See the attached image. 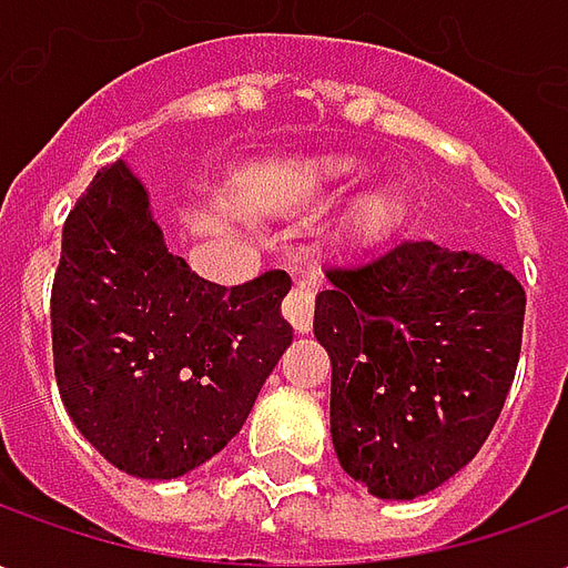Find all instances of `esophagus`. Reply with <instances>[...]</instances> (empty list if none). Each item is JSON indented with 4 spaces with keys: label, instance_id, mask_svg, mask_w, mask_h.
<instances>
[{
    "label": "esophagus",
    "instance_id": "1",
    "mask_svg": "<svg viewBox=\"0 0 568 568\" xmlns=\"http://www.w3.org/2000/svg\"><path fill=\"white\" fill-rule=\"evenodd\" d=\"M313 310H316V283L297 280L295 288L283 301V316L292 322L297 334H307L313 328Z\"/></svg>",
    "mask_w": 568,
    "mask_h": 568
}]
</instances>
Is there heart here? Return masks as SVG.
I'll list each match as a JSON object with an SVG mask.
<instances>
[{
    "mask_svg": "<svg viewBox=\"0 0 568 568\" xmlns=\"http://www.w3.org/2000/svg\"><path fill=\"white\" fill-rule=\"evenodd\" d=\"M371 166L362 158H328L313 166V179L316 182H328V185H346L356 182L368 173ZM407 210V200L402 187L395 185H377L371 187L368 194L353 203L349 219H346V236L358 243V246H374L383 243L402 224Z\"/></svg>",
    "mask_w": 568,
    "mask_h": 568,
    "instance_id": "b5f03b06",
    "label": "heart"
}]
</instances>
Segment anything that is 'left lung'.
I'll return each instance as SVG.
<instances>
[{
	"label": "left lung",
	"mask_w": 568,
	"mask_h": 568,
	"mask_svg": "<svg viewBox=\"0 0 568 568\" xmlns=\"http://www.w3.org/2000/svg\"><path fill=\"white\" fill-rule=\"evenodd\" d=\"M313 332L332 358V440L377 499H417L471 463L511 389L524 285L477 252L407 240L325 271Z\"/></svg>",
	"instance_id": "1"
}]
</instances>
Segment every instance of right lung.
Wrapping results in <instances>:
<instances>
[{"mask_svg": "<svg viewBox=\"0 0 568 568\" xmlns=\"http://www.w3.org/2000/svg\"><path fill=\"white\" fill-rule=\"evenodd\" d=\"M285 271L206 283L173 255L124 161L93 175L63 224L51 292L67 414L109 463L145 480L187 475L246 423L292 344Z\"/></svg>", "mask_w": 568, "mask_h": 568, "instance_id": "obj_1", "label": "right lung"}]
</instances>
